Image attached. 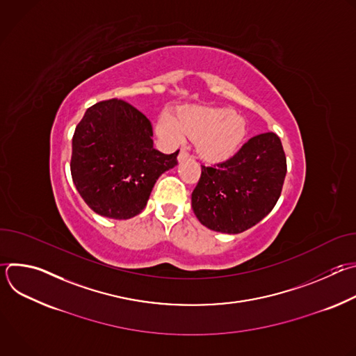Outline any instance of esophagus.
Masks as SVG:
<instances>
[{
    "instance_id": "1",
    "label": "esophagus",
    "mask_w": 356,
    "mask_h": 356,
    "mask_svg": "<svg viewBox=\"0 0 356 356\" xmlns=\"http://www.w3.org/2000/svg\"><path fill=\"white\" fill-rule=\"evenodd\" d=\"M190 155H188V152L186 150V149H180V152H179V156H177V159H179V162H183V161H186L187 158H188Z\"/></svg>"
}]
</instances>
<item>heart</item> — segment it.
I'll list each match as a JSON object with an SVG mask.
<instances>
[{"label":"heart","instance_id":"heart-1","mask_svg":"<svg viewBox=\"0 0 356 356\" xmlns=\"http://www.w3.org/2000/svg\"><path fill=\"white\" fill-rule=\"evenodd\" d=\"M158 134L179 143L183 138L195 139L197 154L209 163L232 158L246 136V122L229 108L181 107L176 117L163 111L158 120Z\"/></svg>","mask_w":356,"mask_h":356}]
</instances>
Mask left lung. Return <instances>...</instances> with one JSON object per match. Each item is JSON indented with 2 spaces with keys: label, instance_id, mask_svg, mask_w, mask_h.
Wrapping results in <instances>:
<instances>
[{
  "label": "left lung",
  "instance_id": "left-lung-1",
  "mask_svg": "<svg viewBox=\"0 0 356 356\" xmlns=\"http://www.w3.org/2000/svg\"><path fill=\"white\" fill-rule=\"evenodd\" d=\"M287 172L280 138H250L228 161L201 166L191 194L198 221L217 232L239 234L262 221L276 206Z\"/></svg>",
  "mask_w": 356,
  "mask_h": 356
}]
</instances>
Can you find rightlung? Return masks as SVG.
<instances>
[{"label":"right lung","mask_w":356,"mask_h":356,"mask_svg":"<svg viewBox=\"0 0 356 356\" xmlns=\"http://www.w3.org/2000/svg\"><path fill=\"white\" fill-rule=\"evenodd\" d=\"M150 121L122 99L90 107L76 127L70 170L73 183L97 214L128 220L142 213L162 173L177 165L179 150L154 147Z\"/></svg>","instance_id":"add662e5"}]
</instances>
